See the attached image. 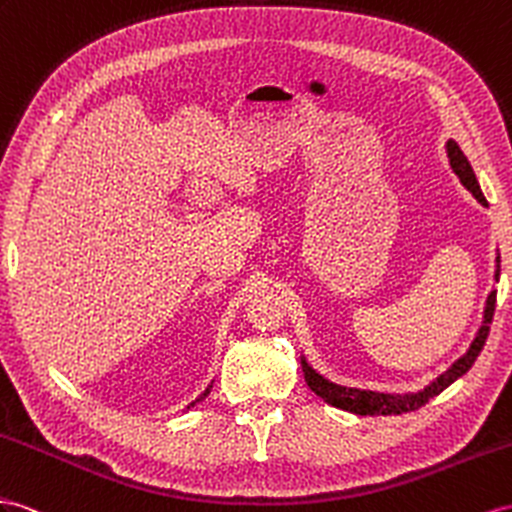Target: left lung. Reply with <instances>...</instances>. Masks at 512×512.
Wrapping results in <instances>:
<instances>
[{"mask_svg": "<svg viewBox=\"0 0 512 512\" xmlns=\"http://www.w3.org/2000/svg\"><path fill=\"white\" fill-rule=\"evenodd\" d=\"M445 153H448V160H450L454 175L461 179L463 186L471 194H474V199L482 207H489L487 199H484V194L480 190V183L474 175V168H471L461 147H458L454 140H448L445 142ZM495 281H500V253H497V257H495ZM495 294L497 292L491 290V294L487 296V303H484V311H482V324L474 337V342L469 344L465 355L458 357L448 370L439 374L435 381H430L424 389L409 391V393H385V391L344 387V385H337V383L329 381V378L322 376L318 370H313V365L303 355L300 357V365H303L305 381H307L309 389L313 393H318L324 402H329L331 406H337V409L350 411L355 415H400L406 411H415V409H419V406H424L430 398L439 396L445 387H450L456 378H461L471 368V365H474L484 342H487L489 324L493 320V311H495Z\"/></svg>", "mask_w": 512, "mask_h": 512, "instance_id": "obj_1", "label": "left lung"}]
</instances>
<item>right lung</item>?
Instances as JSON below:
<instances>
[{
    "mask_svg": "<svg viewBox=\"0 0 512 512\" xmlns=\"http://www.w3.org/2000/svg\"><path fill=\"white\" fill-rule=\"evenodd\" d=\"M212 385H214V381H212V383H209V385L205 387V391L201 393V396H199V398H196V400H192V402H190V404L186 406V411H188V409H192V406H194V404H199V402H203V400L207 398V393H209V391H212Z\"/></svg>",
    "mask_w": 512,
    "mask_h": 512,
    "instance_id": "add662e5",
    "label": "right lung"
}]
</instances>
